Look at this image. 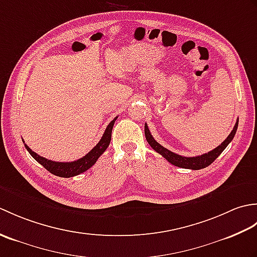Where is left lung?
I'll use <instances>...</instances> for the list:
<instances>
[{
    "label": "left lung",
    "mask_w": 257,
    "mask_h": 257,
    "mask_svg": "<svg viewBox=\"0 0 257 257\" xmlns=\"http://www.w3.org/2000/svg\"><path fill=\"white\" fill-rule=\"evenodd\" d=\"M237 125H238V119L234 125L233 130L231 134L227 136V138L223 141V143L216 147L215 149H213L212 151L207 152V154L201 155V156H196V157H182L180 155L174 154V152L168 150L165 147H162L160 144H158L155 140V138L152 137V135L150 134V130L148 128L147 123L145 124V135H146V139L148 141V144L151 146V148L155 151H157L158 154H160L165 159H167L171 165L179 167V168H184V169H192V170H200V169H203L207 166H210L211 163L214 161L217 157H219L223 150H224L227 145L231 143L233 140L234 136L236 134L237 130Z\"/></svg>",
    "instance_id": "8db88e82"
}]
</instances>
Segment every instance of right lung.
<instances>
[{
    "label": "right lung",
    "mask_w": 257,
    "mask_h": 257,
    "mask_svg": "<svg viewBox=\"0 0 257 257\" xmlns=\"http://www.w3.org/2000/svg\"><path fill=\"white\" fill-rule=\"evenodd\" d=\"M116 119L117 117L107 125V128L105 130V133H103L101 139L99 140V143H98L86 156H84L83 158H80V159L76 161H72V162L52 161V160L46 159L44 157L38 156L36 152L32 151V149L29 148V146L24 144L25 148L38 163H41V165L44 167L47 171H50L52 174H54V176L62 177V178H70V177L78 176V174L87 171L89 168L94 166L96 161L98 160V158H99L108 148V146L110 144V140H111V132H112V127H113L114 121H116Z\"/></svg>",
    "instance_id": "right-lung-1"
}]
</instances>
